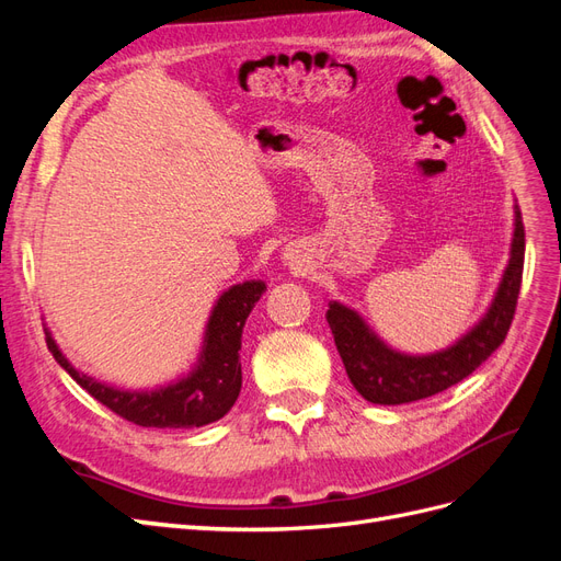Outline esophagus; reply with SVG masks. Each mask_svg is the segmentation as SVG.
<instances>
[{
	"label": "esophagus",
	"mask_w": 561,
	"mask_h": 561,
	"mask_svg": "<svg viewBox=\"0 0 561 561\" xmlns=\"http://www.w3.org/2000/svg\"><path fill=\"white\" fill-rule=\"evenodd\" d=\"M283 260H285V264L290 266V268H295V271H299L304 264V260L299 257V254L293 250V248H285V252H283Z\"/></svg>",
	"instance_id": "34e87169"
}]
</instances>
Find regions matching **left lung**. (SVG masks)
I'll list each match as a JSON object with an SVG mask.
<instances>
[{
    "label": "left lung",
    "mask_w": 561,
    "mask_h": 561,
    "mask_svg": "<svg viewBox=\"0 0 561 561\" xmlns=\"http://www.w3.org/2000/svg\"><path fill=\"white\" fill-rule=\"evenodd\" d=\"M513 213L511 260L505 264L494 299L484 316L443 351L412 355L390 348L358 311L344 307L342 301H330L325 318L336 351L351 383L367 402L404 404L443 393L472 375L503 344L515 316L524 268V225L517 203Z\"/></svg>",
    "instance_id": "8db88e82"
}]
</instances>
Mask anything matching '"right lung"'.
<instances>
[{"instance_id": "right-lung-1", "label": "right lung", "mask_w": 561, "mask_h": 561, "mask_svg": "<svg viewBox=\"0 0 561 561\" xmlns=\"http://www.w3.org/2000/svg\"><path fill=\"white\" fill-rule=\"evenodd\" d=\"M264 290V280H243L219 295L208 316L194 367L165 386L126 390L83 375L67 360L48 328H44L46 346L54 353L56 363L83 390H89L98 402H103L114 414L130 423L145 428L208 426V423L222 419L241 393V336L245 320Z\"/></svg>"}]
</instances>
